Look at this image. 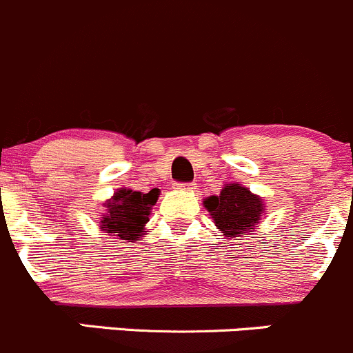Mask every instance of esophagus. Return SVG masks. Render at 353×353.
<instances>
[{
  "label": "esophagus",
  "mask_w": 353,
  "mask_h": 353,
  "mask_svg": "<svg viewBox=\"0 0 353 353\" xmlns=\"http://www.w3.org/2000/svg\"><path fill=\"white\" fill-rule=\"evenodd\" d=\"M175 188L178 190H194L195 183H175Z\"/></svg>",
  "instance_id": "obj_1"
}]
</instances>
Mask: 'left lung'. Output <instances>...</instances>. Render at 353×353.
<instances>
[{"instance_id":"obj_1","label":"left lung","mask_w":353,"mask_h":353,"mask_svg":"<svg viewBox=\"0 0 353 353\" xmlns=\"http://www.w3.org/2000/svg\"><path fill=\"white\" fill-rule=\"evenodd\" d=\"M217 230L223 231L224 238H241L246 232H253L260 216L265 212L261 197L252 194L239 183L224 185L219 195H212L203 201Z\"/></svg>"}]
</instances>
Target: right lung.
I'll list each match as a JSON object with an SVG mask.
<instances>
[{"mask_svg":"<svg viewBox=\"0 0 353 353\" xmlns=\"http://www.w3.org/2000/svg\"><path fill=\"white\" fill-rule=\"evenodd\" d=\"M158 188H152L150 194L119 188L114 197L103 203L107 214L101 217L100 230L115 239L136 241L144 232V226L150 221L151 209L158 201Z\"/></svg>","mask_w":353,"mask_h":353,"instance_id":"obj_1","label":"right lung"}]
</instances>
